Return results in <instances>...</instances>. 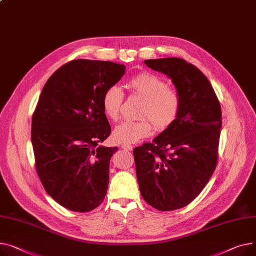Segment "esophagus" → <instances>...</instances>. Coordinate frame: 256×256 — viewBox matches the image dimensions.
Returning a JSON list of instances; mask_svg holds the SVG:
<instances>
[{
	"label": "esophagus",
	"mask_w": 256,
	"mask_h": 256,
	"mask_svg": "<svg viewBox=\"0 0 256 256\" xmlns=\"http://www.w3.org/2000/svg\"><path fill=\"white\" fill-rule=\"evenodd\" d=\"M122 148L124 149V150H128V151H132V146L130 144H126V143H124L122 145Z\"/></svg>",
	"instance_id": "obj_1"
}]
</instances>
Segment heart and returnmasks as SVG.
I'll return each mask as SVG.
<instances>
[{
	"label": "heart",
	"mask_w": 256,
	"mask_h": 256,
	"mask_svg": "<svg viewBox=\"0 0 256 256\" xmlns=\"http://www.w3.org/2000/svg\"><path fill=\"white\" fill-rule=\"evenodd\" d=\"M128 86L134 94L143 98L140 116L144 119L137 122L124 120L119 124L113 132L116 141L126 144L136 143L151 134L152 121L158 130H162L176 120L181 100L176 90L168 88L164 79L152 73L143 72L132 77ZM122 100L124 92L118 85H111L104 92L102 107L111 120L118 118Z\"/></svg>",
	"instance_id": "b5f03b06"
}]
</instances>
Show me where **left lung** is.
I'll use <instances>...</instances> for the list:
<instances>
[{"instance_id": "left-lung-1", "label": "left lung", "mask_w": 256, "mask_h": 256, "mask_svg": "<svg viewBox=\"0 0 256 256\" xmlns=\"http://www.w3.org/2000/svg\"><path fill=\"white\" fill-rule=\"evenodd\" d=\"M172 80L181 100L176 120L152 143L134 149L143 198L160 211L188 205L204 190L217 164L221 108L211 83L182 58L146 60Z\"/></svg>"}]
</instances>
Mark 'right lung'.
Segmentation results:
<instances>
[{
    "mask_svg": "<svg viewBox=\"0 0 256 256\" xmlns=\"http://www.w3.org/2000/svg\"><path fill=\"white\" fill-rule=\"evenodd\" d=\"M124 73V64L75 60L51 75L40 94L32 118L37 173L46 192L71 211H92L107 194L118 147L100 145L111 134L102 98Z\"/></svg>",
    "mask_w": 256,
    "mask_h": 256,
    "instance_id": "add662e5",
    "label": "right lung"
}]
</instances>
